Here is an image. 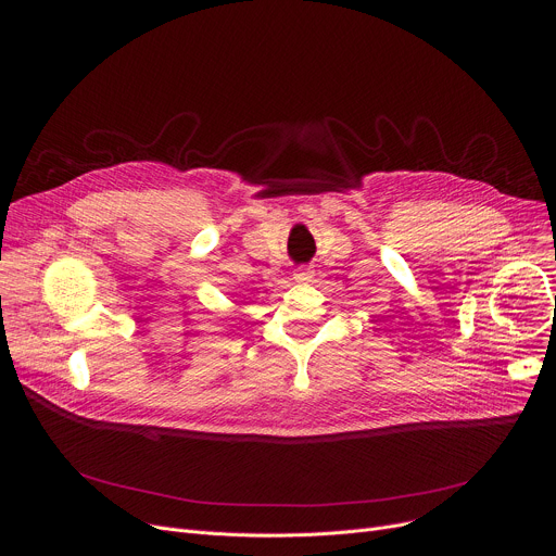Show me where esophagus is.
Masks as SVG:
<instances>
[{"mask_svg": "<svg viewBox=\"0 0 556 556\" xmlns=\"http://www.w3.org/2000/svg\"><path fill=\"white\" fill-rule=\"evenodd\" d=\"M312 277H314V270L309 266H299L294 270V279L296 281H312Z\"/></svg>", "mask_w": 556, "mask_h": 556, "instance_id": "obj_1", "label": "esophagus"}]
</instances>
